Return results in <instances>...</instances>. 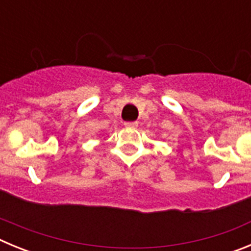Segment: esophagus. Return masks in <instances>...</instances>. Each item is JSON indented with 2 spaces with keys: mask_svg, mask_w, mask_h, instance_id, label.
Segmentation results:
<instances>
[{
  "mask_svg": "<svg viewBox=\"0 0 251 251\" xmlns=\"http://www.w3.org/2000/svg\"><path fill=\"white\" fill-rule=\"evenodd\" d=\"M124 126L127 128H137L138 123L137 122H124Z\"/></svg>",
  "mask_w": 251,
  "mask_h": 251,
  "instance_id": "obj_1",
  "label": "esophagus"
}]
</instances>
